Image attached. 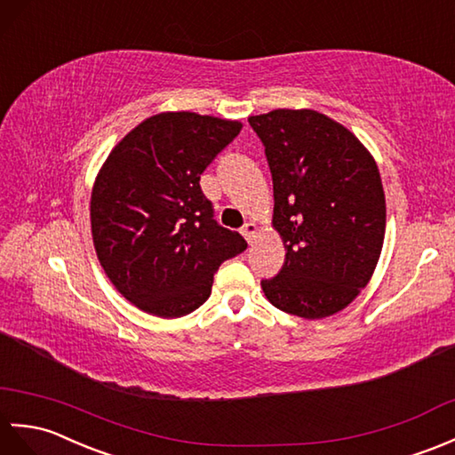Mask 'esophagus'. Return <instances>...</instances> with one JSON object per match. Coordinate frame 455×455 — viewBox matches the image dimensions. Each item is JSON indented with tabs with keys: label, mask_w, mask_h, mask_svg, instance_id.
I'll return each mask as SVG.
<instances>
[{
	"label": "esophagus",
	"mask_w": 455,
	"mask_h": 455,
	"mask_svg": "<svg viewBox=\"0 0 455 455\" xmlns=\"http://www.w3.org/2000/svg\"><path fill=\"white\" fill-rule=\"evenodd\" d=\"M241 234H243V237L249 241V243H253V237L257 234V226L253 224V221H249V224L241 228Z\"/></svg>",
	"instance_id": "1"
}]
</instances>
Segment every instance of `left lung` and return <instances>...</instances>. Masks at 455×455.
I'll list each match as a JSON object with an SVG mask.
<instances>
[{"mask_svg": "<svg viewBox=\"0 0 455 455\" xmlns=\"http://www.w3.org/2000/svg\"><path fill=\"white\" fill-rule=\"evenodd\" d=\"M275 188L272 224L286 247L260 286L272 306L304 319L345 309L368 284L386 235L376 161L335 120L301 108L249 116Z\"/></svg>", "mask_w": 455, "mask_h": 455, "instance_id": "1", "label": "left lung"}]
</instances>
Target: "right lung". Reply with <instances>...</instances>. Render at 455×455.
<instances>
[{
  "label": "right lung",
  "instance_id": "1",
  "mask_svg": "<svg viewBox=\"0 0 455 455\" xmlns=\"http://www.w3.org/2000/svg\"><path fill=\"white\" fill-rule=\"evenodd\" d=\"M241 123L196 113L146 118L110 151L91 195L100 267L130 304L183 317L210 298L214 272L247 249L221 228L200 175Z\"/></svg>",
  "mask_w": 455,
  "mask_h": 455
}]
</instances>
